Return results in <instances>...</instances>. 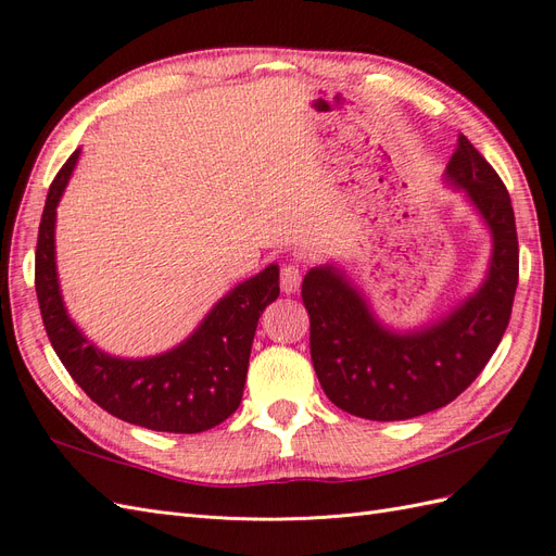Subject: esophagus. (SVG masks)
<instances>
[{
    "instance_id": "obj_1",
    "label": "esophagus",
    "mask_w": 556,
    "mask_h": 556,
    "mask_svg": "<svg viewBox=\"0 0 556 556\" xmlns=\"http://www.w3.org/2000/svg\"><path fill=\"white\" fill-rule=\"evenodd\" d=\"M300 279H303V273H300V267L295 263H289L281 267V291L291 295L300 289Z\"/></svg>"
}]
</instances>
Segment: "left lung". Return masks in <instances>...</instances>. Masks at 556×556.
<instances>
[{
  "mask_svg": "<svg viewBox=\"0 0 556 556\" xmlns=\"http://www.w3.org/2000/svg\"><path fill=\"white\" fill-rule=\"evenodd\" d=\"M445 184L464 190L491 235L480 289L438 321L395 330L377 319L368 298L338 265L303 279L309 352L321 389L340 409L372 421H403L452 403L482 372L510 321L519 247L510 195L496 169L458 135Z\"/></svg>",
  "mask_w": 556,
  "mask_h": 556,
  "instance_id": "8db88e82",
  "label": "left lung"
}]
</instances>
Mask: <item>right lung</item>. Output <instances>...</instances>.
Here are the masks:
<instances>
[{"label": "right lung", "instance_id": "1", "mask_svg": "<svg viewBox=\"0 0 556 556\" xmlns=\"http://www.w3.org/2000/svg\"><path fill=\"white\" fill-rule=\"evenodd\" d=\"M81 149L62 165L46 195L35 287L46 336L90 401L123 421L165 433H202L242 403L251 342L263 309L279 295V265L237 283L169 352L121 358L90 342L67 314L55 265V216Z\"/></svg>", "mask_w": 556, "mask_h": 556}]
</instances>
